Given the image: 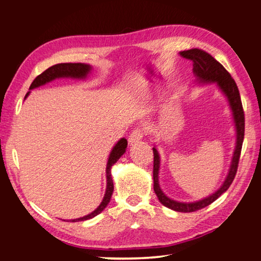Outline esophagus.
<instances>
[{
    "label": "esophagus",
    "mask_w": 261,
    "mask_h": 261,
    "mask_svg": "<svg viewBox=\"0 0 261 261\" xmlns=\"http://www.w3.org/2000/svg\"><path fill=\"white\" fill-rule=\"evenodd\" d=\"M145 135V130L142 129V127H137L134 131L131 132L130 136H129V142L132 144H136V142L140 141L142 139V137Z\"/></svg>",
    "instance_id": "esophagus-1"
}]
</instances>
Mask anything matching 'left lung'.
Segmentation results:
<instances>
[{
    "label": "left lung",
    "mask_w": 261,
    "mask_h": 261,
    "mask_svg": "<svg viewBox=\"0 0 261 261\" xmlns=\"http://www.w3.org/2000/svg\"><path fill=\"white\" fill-rule=\"evenodd\" d=\"M180 54L183 58L192 61L193 72L198 76L199 80L202 81V83H217L219 88L222 89L223 93L225 94L228 98L229 105H231V109L233 111V116L234 121H236L237 127V146L236 150H234L231 168H229L228 175L225 182L223 183L221 189L217 190L214 195L197 202H177L172 200L170 198H167L164 193H163L160 188V183H158L160 155H158L156 148H152V152H154V171H152V176H154V191L156 193L158 200H160L165 207L173 209V211L175 212L192 213L211 205V203L215 201L218 197H221L229 188V186L232 185V182L238 172L240 155H241L242 144L244 139V111L236 81L232 78V75L228 73V71L224 68L221 63L217 62L211 54H208L198 48L183 50V52H180Z\"/></svg>",
    "instance_id": "8db88e82"
}]
</instances>
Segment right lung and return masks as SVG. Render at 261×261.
<instances>
[{
  "label": "right lung",
  "instance_id": "add662e5",
  "mask_svg": "<svg viewBox=\"0 0 261 261\" xmlns=\"http://www.w3.org/2000/svg\"><path fill=\"white\" fill-rule=\"evenodd\" d=\"M90 71V66L87 64L83 63H60V64H55L53 66H50L47 70H45L43 73H40L35 78L33 81V84L30 85L29 89H34L36 87H39L42 85H45L46 83H49V81L54 80L55 78H61V76H72V78H85ZM29 93H27L25 97L28 96ZM24 97V98H25ZM127 146V141L124 138L117 142L115 147L112 150L109 162H107V167H106V177H107V187H106V192L103 201H101L98 208L95 209V211L87 215L85 217H80L78 219H72L70 222H81V221H87V219H90L95 216L98 215L101 212L104 211V208L107 206V203L110 202L112 193H113L114 190V186H113V180H112V175H111V167L113 166L117 160L124 154L125 152V148Z\"/></svg>",
  "mask_w": 261,
  "mask_h": 261
}]
</instances>
